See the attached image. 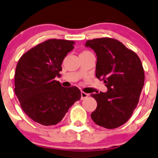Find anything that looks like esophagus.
I'll use <instances>...</instances> for the list:
<instances>
[{
  "label": "esophagus",
  "instance_id": "esophagus-1",
  "mask_svg": "<svg viewBox=\"0 0 158 158\" xmlns=\"http://www.w3.org/2000/svg\"><path fill=\"white\" fill-rule=\"evenodd\" d=\"M89 96V94H86V93H85V92L82 91L81 92V100L85 99V98H87Z\"/></svg>",
  "mask_w": 158,
  "mask_h": 158
}]
</instances>
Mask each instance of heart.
I'll use <instances>...</instances> for the list:
<instances>
[{
    "mask_svg": "<svg viewBox=\"0 0 158 158\" xmlns=\"http://www.w3.org/2000/svg\"><path fill=\"white\" fill-rule=\"evenodd\" d=\"M89 53H91V52H90L89 51H83V52H82L81 54H89Z\"/></svg>",
    "mask_w": 158,
    "mask_h": 158,
    "instance_id": "b5f03b06",
    "label": "heart"
}]
</instances>
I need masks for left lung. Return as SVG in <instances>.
<instances>
[{"label":"left lung","mask_w":158,"mask_h":158,"mask_svg":"<svg viewBox=\"0 0 158 158\" xmlns=\"http://www.w3.org/2000/svg\"><path fill=\"white\" fill-rule=\"evenodd\" d=\"M97 56L96 77L103 81L108 91L92 94L97 102L91 114L98 126L116 128L128 121L139 103L144 84V70L136 53L114 38L87 40Z\"/></svg>","instance_id":"1"}]
</instances>
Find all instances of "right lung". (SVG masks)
Masks as SVG:
<instances>
[{
	"mask_svg": "<svg viewBox=\"0 0 158 158\" xmlns=\"http://www.w3.org/2000/svg\"><path fill=\"white\" fill-rule=\"evenodd\" d=\"M74 44L73 40L49 39L20 57L14 76V92L24 113L35 122L56 125L81 99L78 88L62 87L54 80L60 76L62 61Z\"/></svg>",
	"mask_w": 158,
	"mask_h": 158,
	"instance_id": "right-lung-1",
	"label": "right lung"
}]
</instances>
